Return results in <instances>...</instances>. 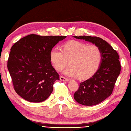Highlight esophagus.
<instances>
[{
	"label": "esophagus",
	"mask_w": 131,
	"mask_h": 131,
	"mask_svg": "<svg viewBox=\"0 0 131 131\" xmlns=\"http://www.w3.org/2000/svg\"><path fill=\"white\" fill-rule=\"evenodd\" d=\"M60 81H69V79H68L67 78L64 77L63 76H61L60 77Z\"/></svg>",
	"instance_id": "esophagus-1"
}]
</instances>
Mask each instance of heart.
Segmentation results:
<instances>
[{"instance_id":"heart-1","label":"heart","mask_w":131,"mask_h":131,"mask_svg":"<svg viewBox=\"0 0 131 131\" xmlns=\"http://www.w3.org/2000/svg\"><path fill=\"white\" fill-rule=\"evenodd\" d=\"M50 60L55 69L60 71L68 65L65 74L70 77L88 79L100 67L102 53L95 45H88L80 41L72 40L63 46V50L54 48L50 52Z\"/></svg>"}]
</instances>
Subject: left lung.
I'll return each mask as SVG.
<instances>
[{
  "label": "left lung",
  "instance_id": "8db88e82",
  "mask_svg": "<svg viewBox=\"0 0 131 131\" xmlns=\"http://www.w3.org/2000/svg\"><path fill=\"white\" fill-rule=\"evenodd\" d=\"M75 38L92 42L100 48L102 60L100 67L89 79L80 83L74 93V99L79 104L93 106L104 101L113 92L121 71L119 56L116 50L106 41L98 37L74 36Z\"/></svg>",
  "mask_w": 131,
  "mask_h": 131
}]
</instances>
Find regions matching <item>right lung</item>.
Returning a JSON list of instances; mask_svg holds the SVG:
<instances>
[{
    "label": "right lung",
    "instance_id": "1",
    "mask_svg": "<svg viewBox=\"0 0 131 131\" xmlns=\"http://www.w3.org/2000/svg\"><path fill=\"white\" fill-rule=\"evenodd\" d=\"M66 36H41L31 34L20 39L11 48L7 68L14 89L24 100L42 102L53 90V84L60 80L52 67L50 52Z\"/></svg>",
    "mask_w": 131,
    "mask_h": 131
}]
</instances>
